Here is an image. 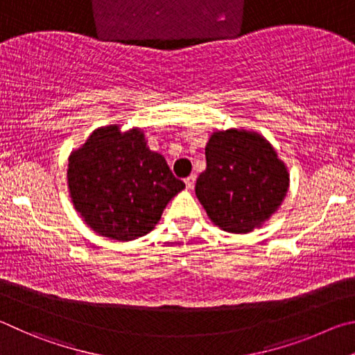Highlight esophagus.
<instances>
[{
    "mask_svg": "<svg viewBox=\"0 0 355 355\" xmlns=\"http://www.w3.org/2000/svg\"><path fill=\"white\" fill-rule=\"evenodd\" d=\"M195 182H196V176L195 174H190L189 178H185V185H187V189H193L195 187Z\"/></svg>",
    "mask_w": 355,
    "mask_h": 355,
    "instance_id": "obj_1",
    "label": "esophagus"
}]
</instances>
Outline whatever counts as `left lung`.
I'll use <instances>...</instances> for the list:
<instances>
[{"label":"left lung","instance_id":"obj_1","mask_svg":"<svg viewBox=\"0 0 355 355\" xmlns=\"http://www.w3.org/2000/svg\"><path fill=\"white\" fill-rule=\"evenodd\" d=\"M206 160L195 191L223 231H252L287 195L288 173L262 135L237 129L215 132L206 146Z\"/></svg>","mask_w":355,"mask_h":355}]
</instances>
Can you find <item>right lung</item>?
<instances>
[{
	"instance_id": "obj_1",
	"label": "right lung",
	"mask_w": 355,
	"mask_h": 355,
	"mask_svg": "<svg viewBox=\"0 0 355 355\" xmlns=\"http://www.w3.org/2000/svg\"><path fill=\"white\" fill-rule=\"evenodd\" d=\"M74 207L93 231L129 241L157 225L168 201L185 184L164 155L149 151L145 135L107 126L93 132L68 162Z\"/></svg>"
}]
</instances>
